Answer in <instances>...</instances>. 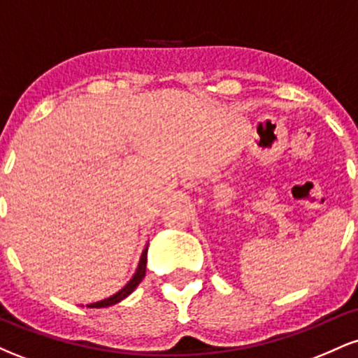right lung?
<instances>
[{
	"mask_svg": "<svg viewBox=\"0 0 358 358\" xmlns=\"http://www.w3.org/2000/svg\"><path fill=\"white\" fill-rule=\"evenodd\" d=\"M146 254H148V249L143 250L141 259H139V266H138L136 274H134L133 279H131V281L127 282V285L122 287V289L119 291V293L113 294V296L108 298V299H102V301H97V303H92V305H87V308H108V306L116 305V303H119V301H122V299H124L126 296H129V294L133 293L134 289H136V286L143 281V278H145V274H146Z\"/></svg>",
	"mask_w": 358,
	"mask_h": 358,
	"instance_id": "obj_1",
	"label": "right lung"
}]
</instances>
